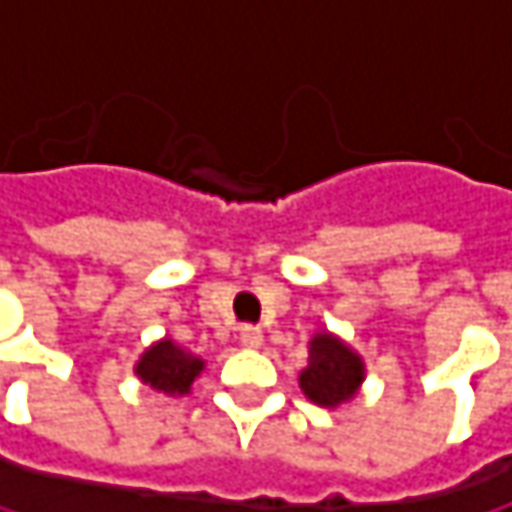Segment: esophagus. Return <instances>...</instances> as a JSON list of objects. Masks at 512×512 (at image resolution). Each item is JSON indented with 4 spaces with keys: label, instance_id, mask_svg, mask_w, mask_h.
I'll return each instance as SVG.
<instances>
[{
    "label": "esophagus",
    "instance_id": "34e87169",
    "mask_svg": "<svg viewBox=\"0 0 512 512\" xmlns=\"http://www.w3.org/2000/svg\"><path fill=\"white\" fill-rule=\"evenodd\" d=\"M240 344L249 347V350H255V347L263 344V332H260L257 326H243V329H240Z\"/></svg>",
    "mask_w": 512,
    "mask_h": 512
}]
</instances>
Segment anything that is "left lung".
I'll use <instances>...</instances> for the list:
<instances>
[{
    "label": "left lung",
    "mask_w": 512,
    "mask_h": 512,
    "mask_svg": "<svg viewBox=\"0 0 512 512\" xmlns=\"http://www.w3.org/2000/svg\"><path fill=\"white\" fill-rule=\"evenodd\" d=\"M364 379L361 358L332 335H317L311 341V364L299 373L305 397L317 406H338L356 394Z\"/></svg>",
    "instance_id": "8db88e82"
}]
</instances>
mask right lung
<instances>
[{"instance_id":"1","label":"right lung","mask_w":512,"mask_h":512,"mask_svg":"<svg viewBox=\"0 0 512 512\" xmlns=\"http://www.w3.org/2000/svg\"><path fill=\"white\" fill-rule=\"evenodd\" d=\"M201 367H204L201 358L183 353L180 347H174V341L165 338L142 356V361L136 364V373L142 376L145 385H151L156 391L186 394L192 388L195 376L201 373Z\"/></svg>"}]
</instances>
